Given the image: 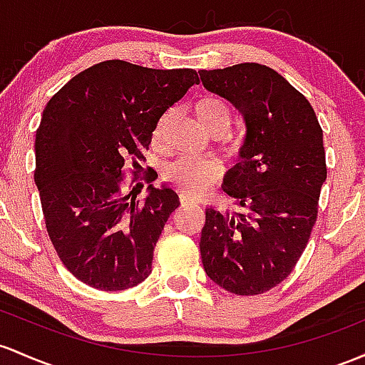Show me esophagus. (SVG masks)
Here are the masks:
<instances>
[{
  "label": "esophagus",
  "instance_id": "34e87169",
  "mask_svg": "<svg viewBox=\"0 0 365 365\" xmlns=\"http://www.w3.org/2000/svg\"><path fill=\"white\" fill-rule=\"evenodd\" d=\"M180 202H182V204H190V202H195V199L190 197V195L182 194V195H180Z\"/></svg>",
  "mask_w": 365,
  "mask_h": 365
}]
</instances>
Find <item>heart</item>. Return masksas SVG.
I'll return each instance as SVG.
<instances>
[{
  "label": "heart",
  "instance_id": "obj_1",
  "mask_svg": "<svg viewBox=\"0 0 365 365\" xmlns=\"http://www.w3.org/2000/svg\"><path fill=\"white\" fill-rule=\"evenodd\" d=\"M194 112L197 121L207 133L223 135L227 133L232 124L230 107L218 97H202L194 103ZM166 115L158 123L154 130V142L159 143L163 140L164 126H166ZM222 176V168L218 163L211 159H192L182 158L171 163L166 168V180L182 190L187 195H201L210 189L213 183L218 182Z\"/></svg>",
  "mask_w": 365,
  "mask_h": 365
}]
</instances>
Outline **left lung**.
Listing matches in <instances>:
<instances>
[{"instance_id":"1","label":"left lung","mask_w":365,"mask_h":365,"mask_svg":"<svg viewBox=\"0 0 365 365\" xmlns=\"http://www.w3.org/2000/svg\"><path fill=\"white\" fill-rule=\"evenodd\" d=\"M199 74L246 121L239 163L223 178L235 210H206L202 265L225 291L262 294L293 272L317 220L327 176L322 128L310 102L270 67L247 62Z\"/></svg>"}]
</instances>
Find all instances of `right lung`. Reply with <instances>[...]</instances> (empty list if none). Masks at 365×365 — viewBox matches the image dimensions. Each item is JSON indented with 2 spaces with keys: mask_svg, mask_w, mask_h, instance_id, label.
I'll return each mask as SVG.
<instances>
[{
  "mask_svg": "<svg viewBox=\"0 0 365 365\" xmlns=\"http://www.w3.org/2000/svg\"><path fill=\"white\" fill-rule=\"evenodd\" d=\"M194 85V69L106 60L46 103L36 131L34 182L51 244L86 286L123 291L149 277L155 242L180 201L166 185H150L142 202L130 200L135 189L121 190L124 159L131 158L137 175L159 119Z\"/></svg>",
  "mask_w": 365,
  "mask_h": 365,
  "instance_id": "obj_1",
  "label": "right lung"
}]
</instances>
